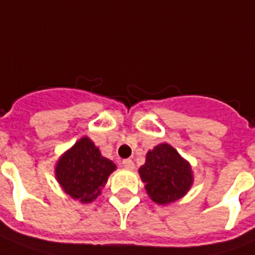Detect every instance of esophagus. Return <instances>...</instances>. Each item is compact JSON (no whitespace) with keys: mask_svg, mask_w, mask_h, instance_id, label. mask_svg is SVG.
Masks as SVG:
<instances>
[{"mask_svg":"<svg viewBox=\"0 0 255 255\" xmlns=\"http://www.w3.org/2000/svg\"><path fill=\"white\" fill-rule=\"evenodd\" d=\"M123 166L126 167V169H129V170H131V169H133L134 167V163H133V161L132 160H129V158H127V160H123Z\"/></svg>","mask_w":255,"mask_h":255,"instance_id":"1","label":"esophagus"}]
</instances>
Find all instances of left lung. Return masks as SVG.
Segmentation results:
<instances>
[{
    "label": "left lung",
    "instance_id": "left-lung-1",
    "mask_svg": "<svg viewBox=\"0 0 255 255\" xmlns=\"http://www.w3.org/2000/svg\"><path fill=\"white\" fill-rule=\"evenodd\" d=\"M138 173L146 192L157 204L175 202L192 185L191 167L169 144H160L149 150Z\"/></svg>",
    "mask_w": 255,
    "mask_h": 255
}]
</instances>
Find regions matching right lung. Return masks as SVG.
Returning a JSON list of instances; mask_svg holds the SVG:
<instances>
[{
  "mask_svg": "<svg viewBox=\"0 0 255 255\" xmlns=\"http://www.w3.org/2000/svg\"><path fill=\"white\" fill-rule=\"evenodd\" d=\"M114 170L113 161L101 156L90 138L82 137L59 160L56 178L73 199L90 203L101 194V187Z\"/></svg>",
  "mask_w": 255,
  "mask_h": 255,
  "instance_id": "1",
  "label": "right lung"
}]
</instances>
